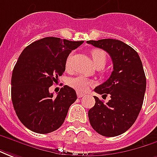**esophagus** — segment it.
Here are the masks:
<instances>
[{
    "mask_svg": "<svg viewBox=\"0 0 157 157\" xmlns=\"http://www.w3.org/2000/svg\"><path fill=\"white\" fill-rule=\"evenodd\" d=\"M77 95H78V98H81V97L84 96L85 94H83V93H80V92H77Z\"/></svg>",
    "mask_w": 157,
    "mask_h": 157,
    "instance_id": "1",
    "label": "esophagus"
}]
</instances>
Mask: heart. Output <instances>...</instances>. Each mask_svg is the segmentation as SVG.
<instances>
[{
  "instance_id": "1",
  "label": "heart",
  "mask_w": 157,
  "mask_h": 157,
  "mask_svg": "<svg viewBox=\"0 0 157 157\" xmlns=\"http://www.w3.org/2000/svg\"><path fill=\"white\" fill-rule=\"evenodd\" d=\"M73 54L71 52L69 55L67 56L65 62V67L67 70H70L72 67V61H73ZM91 57L94 62L95 66H102L104 67L105 62H106V54L104 51L95 49L91 52ZM94 84V82L88 78L83 75H78L76 77L71 78L68 80V85L70 87L74 89L75 90L78 92H85L88 90V89L90 87L91 85Z\"/></svg>"
}]
</instances>
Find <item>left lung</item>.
<instances>
[{
    "label": "left lung",
    "mask_w": 157,
    "mask_h": 157,
    "mask_svg": "<svg viewBox=\"0 0 157 157\" xmlns=\"http://www.w3.org/2000/svg\"><path fill=\"white\" fill-rule=\"evenodd\" d=\"M88 44L104 50L113 63L107 80L94 89L111 100L107 103L94 96L95 104L88 112L90 123L98 134L114 137L123 134L137 119L144 101L146 78L140 56L131 46L113 39L88 40Z\"/></svg>",
    "instance_id": "8db88e82"
}]
</instances>
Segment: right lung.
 I'll return each mask as SVG.
<instances>
[{"label": "right lung", "instance_id": "obj_1", "mask_svg": "<svg viewBox=\"0 0 157 157\" xmlns=\"http://www.w3.org/2000/svg\"><path fill=\"white\" fill-rule=\"evenodd\" d=\"M83 43L45 37L28 45L19 56L11 80L12 101L18 119L29 130L48 134L63 125L76 92L65 85L54 97L49 88L64 73L70 52Z\"/></svg>", "mask_w": 157, "mask_h": 157}]
</instances>
